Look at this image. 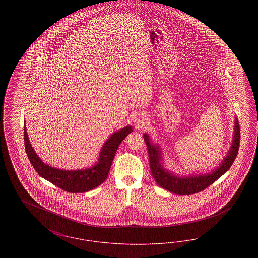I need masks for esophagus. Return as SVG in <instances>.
Instances as JSON below:
<instances>
[{
    "label": "esophagus",
    "mask_w": 258,
    "mask_h": 258,
    "mask_svg": "<svg viewBox=\"0 0 258 258\" xmlns=\"http://www.w3.org/2000/svg\"><path fill=\"white\" fill-rule=\"evenodd\" d=\"M143 122H144V118H142V117H138L135 123H136V124H137V125H141L142 123H143Z\"/></svg>",
    "instance_id": "34e87169"
}]
</instances>
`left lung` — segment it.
Segmentation results:
<instances>
[{
	"mask_svg": "<svg viewBox=\"0 0 258 258\" xmlns=\"http://www.w3.org/2000/svg\"><path fill=\"white\" fill-rule=\"evenodd\" d=\"M234 130H235V134H234L232 146L228 155L221 162V166L219 168L206 175H198V176L184 177V178H179L177 176L172 175L171 173L168 171H165V169L161 166V163H160L161 156H160V148L158 146H154L150 142L149 136L145 134L143 135V137L147 145L150 169L154 177V180L162 188H165L175 195L184 196V195H192V194L202 191L203 189L208 187L210 184H213L219 178H221V176L231 167L234 160L236 159L239 151L240 138H241L240 124L237 119H235Z\"/></svg>",
	"mask_w": 258,
	"mask_h": 258,
	"instance_id": "1",
	"label": "left lung"
}]
</instances>
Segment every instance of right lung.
Segmentation results:
<instances>
[{"instance_id": "1", "label": "right lung", "mask_w": 258, "mask_h": 258, "mask_svg": "<svg viewBox=\"0 0 258 258\" xmlns=\"http://www.w3.org/2000/svg\"><path fill=\"white\" fill-rule=\"evenodd\" d=\"M132 132L133 127L130 125L111 135L101 149L96 165L85 170H61L42 162L31 146L24 125L25 150L28 159L39 176L64 191L72 194L85 192L97 187L106 180L118 148L126 135Z\"/></svg>"}]
</instances>
